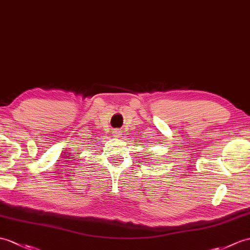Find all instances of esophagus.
<instances>
[{
  "label": "esophagus",
  "instance_id": "esophagus-1",
  "mask_svg": "<svg viewBox=\"0 0 250 250\" xmlns=\"http://www.w3.org/2000/svg\"><path fill=\"white\" fill-rule=\"evenodd\" d=\"M114 135H115L116 137H118L119 135H121V132H120L119 130H115V131H114Z\"/></svg>",
  "mask_w": 250,
  "mask_h": 250
}]
</instances>
